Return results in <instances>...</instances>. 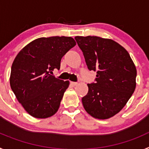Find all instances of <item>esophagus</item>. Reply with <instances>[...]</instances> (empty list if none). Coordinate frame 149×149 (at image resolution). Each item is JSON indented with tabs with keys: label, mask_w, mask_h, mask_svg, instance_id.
Wrapping results in <instances>:
<instances>
[{
	"label": "esophagus",
	"mask_w": 149,
	"mask_h": 149,
	"mask_svg": "<svg viewBox=\"0 0 149 149\" xmlns=\"http://www.w3.org/2000/svg\"><path fill=\"white\" fill-rule=\"evenodd\" d=\"M71 84H72L73 86H75L77 85V82H71Z\"/></svg>",
	"instance_id": "1"
}]
</instances>
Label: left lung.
I'll use <instances>...</instances> for the list:
<instances>
[{
  "mask_svg": "<svg viewBox=\"0 0 149 149\" xmlns=\"http://www.w3.org/2000/svg\"><path fill=\"white\" fill-rule=\"evenodd\" d=\"M74 39L88 69L97 74L82 98L84 109L95 119H109L125 106L135 90V65L128 52L112 39L91 36Z\"/></svg>",
  "mask_w": 149,
  "mask_h": 149,
  "instance_id": "8db88e82",
  "label": "left lung"
}]
</instances>
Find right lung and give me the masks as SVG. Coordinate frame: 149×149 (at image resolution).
<instances>
[{"mask_svg": "<svg viewBox=\"0 0 149 149\" xmlns=\"http://www.w3.org/2000/svg\"><path fill=\"white\" fill-rule=\"evenodd\" d=\"M73 38L36 39L22 48L13 63L10 86L18 102L30 116L45 119L54 115L69 85L52 75L60 61L75 45Z\"/></svg>", "mask_w": 149, "mask_h": 149, "instance_id": "obj_1", "label": "right lung"}]
</instances>
